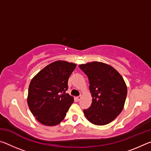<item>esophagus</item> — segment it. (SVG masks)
I'll return each mask as SVG.
<instances>
[{
    "instance_id": "34e87169",
    "label": "esophagus",
    "mask_w": 151,
    "mask_h": 151,
    "mask_svg": "<svg viewBox=\"0 0 151 151\" xmlns=\"http://www.w3.org/2000/svg\"><path fill=\"white\" fill-rule=\"evenodd\" d=\"M81 95L76 97V101H78V102L81 100Z\"/></svg>"
}]
</instances>
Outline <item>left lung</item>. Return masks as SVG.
Masks as SVG:
<instances>
[{"mask_svg":"<svg viewBox=\"0 0 151 151\" xmlns=\"http://www.w3.org/2000/svg\"><path fill=\"white\" fill-rule=\"evenodd\" d=\"M88 76L93 101L84 109L89 121L96 125L112 122L121 113L127 98V88L121 75L111 66L100 62L80 65Z\"/></svg>","mask_w":151,"mask_h":151,"instance_id":"left-lung-1","label":"left lung"}]
</instances>
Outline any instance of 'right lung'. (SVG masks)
<instances>
[{"mask_svg": "<svg viewBox=\"0 0 151 151\" xmlns=\"http://www.w3.org/2000/svg\"><path fill=\"white\" fill-rule=\"evenodd\" d=\"M74 63L58 60L47 65L30 81L28 105L36 119L47 126H55L65 119L74 102L66 91L76 68Z\"/></svg>", "mask_w": 151, "mask_h": 151, "instance_id": "1", "label": "right lung"}]
</instances>
